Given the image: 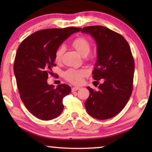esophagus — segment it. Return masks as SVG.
Here are the masks:
<instances>
[{
	"label": "esophagus",
	"instance_id": "34e87169",
	"mask_svg": "<svg viewBox=\"0 0 152 152\" xmlns=\"http://www.w3.org/2000/svg\"><path fill=\"white\" fill-rule=\"evenodd\" d=\"M80 88V87H78V86H75V87H73V88H72V92H75V91H78V90H79Z\"/></svg>",
	"mask_w": 152,
	"mask_h": 152
}]
</instances>
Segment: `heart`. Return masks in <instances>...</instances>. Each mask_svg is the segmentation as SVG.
<instances>
[{"mask_svg": "<svg viewBox=\"0 0 152 152\" xmlns=\"http://www.w3.org/2000/svg\"><path fill=\"white\" fill-rule=\"evenodd\" d=\"M72 45L82 56H86L91 51V43L86 38L84 37H78L72 41ZM64 49L63 47L58 48L55 51L54 60L56 62H60L62 58ZM88 71L84 69L69 68L64 72V77L68 82L74 84H80L84 76L88 74Z\"/></svg>", "mask_w": 152, "mask_h": 152, "instance_id": "b5f03b06", "label": "heart"}]
</instances>
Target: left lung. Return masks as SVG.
Returning a JSON list of instances; mask_svg holds the SVG:
<instances>
[{
    "label": "left lung",
    "mask_w": 152,
    "mask_h": 152,
    "mask_svg": "<svg viewBox=\"0 0 152 152\" xmlns=\"http://www.w3.org/2000/svg\"><path fill=\"white\" fill-rule=\"evenodd\" d=\"M81 29L91 35L97 45L92 77L96 80L103 79L98 91L87 86L90 95L84 105L95 119H110L121 111L132 93L135 63L129 45L121 35L103 26Z\"/></svg>",
    "instance_id": "1"
}]
</instances>
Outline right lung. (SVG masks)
I'll list each match as a JSON object with an SVG mask.
<instances>
[{"label": "right lung", "mask_w": 152, "mask_h": 152, "mask_svg": "<svg viewBox=\"0 0 152 152\" xmlns=\"http://www.w3.org/2000/svg\"><path fill=\"white\" fill-rule=\"evenodd\" d=\"M81 28L47 29L33 33L20 43L14 62V74L20 97L27 110L38 119L58 117L64 109L63 98L70 93L66 84L54 88L47 80L52 74L55 51L67 38Z\"/></svg>", "instance_id": "1"}]
</instances>
